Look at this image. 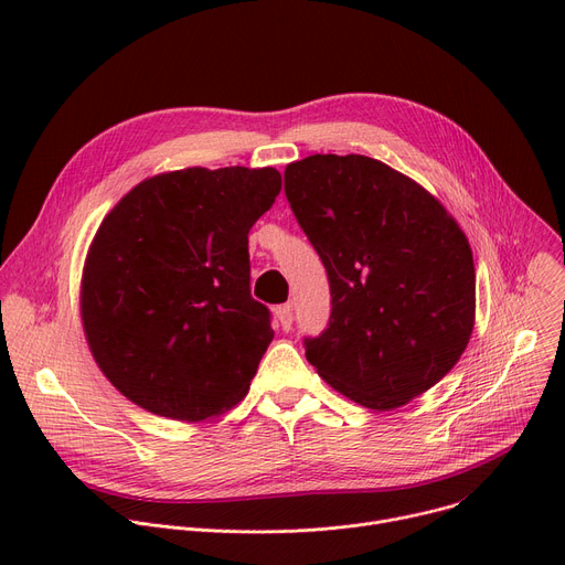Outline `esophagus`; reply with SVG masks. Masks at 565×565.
<instances>
[{
    "instance_id": "obj_1",
    "label": "esophagus",
    "mask_w": 565,
    "mask_h": 565,
    "mask_svg": "<svg viewBox=\"0 0 565 565\" xmlns=\"http://www.w3.org/2000/svg\"><path fill=\"white\" fill-rule=\"evenodd\" d=\"M275 316H277V320H279L284 332H288V330L292 328V307H290V305L277 307V309H275Z\"/></svg>"
}]
</instances>
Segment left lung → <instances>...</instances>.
<instances>
[{
  "instance_id": "obj_1",
  "label": "left lung",
  "mask_w": 565,
  "mask_h": 565,
  "mask_svg": "<svg viewBox=\"0 0 565 565\" xmlns=\"http://www.w3.org/2000/svg\"><path fill=\"white\" fill-rule=\"evenodd\" d=\"M286 199L330 277L332 316L307 360L332 390L387 412L422 396L465 352L477 273L460 224L409 175L366 156H309Z\"/></svg>"
}]
</instances>
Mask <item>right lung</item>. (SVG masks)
<instances>
[{"label":"right lung","mask_w":565,"mask_h":565,"mask_svg":"<svg viewBox=\"0 0 565 565\" xmlns=\"http://www.w3.org/2000/svg\"><path fill=\"white\" fill-rule=\"evenodd\" d=\"M281 190L273 167L146 178L100 222L79 313L98 369L175 422L220 417L249 392L275 332L249 292V228Z\"/></svg>","instance_id":"add662e5"}]
</instances>
